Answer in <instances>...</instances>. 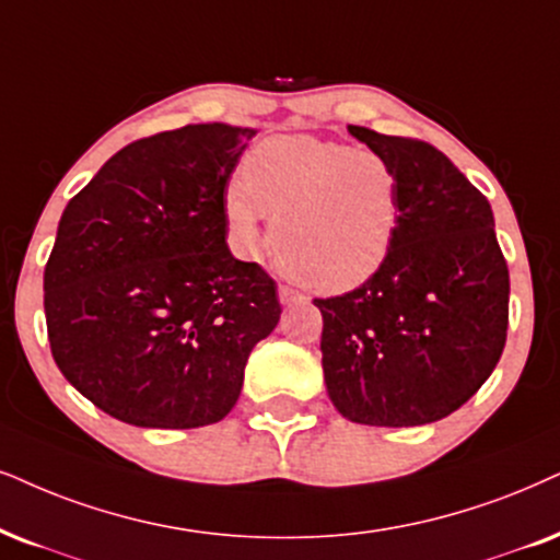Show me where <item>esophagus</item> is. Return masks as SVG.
<instances>
[{"instance_id": "34e87169", "label": "esophagus", "mask_w": 560, "mask_h": 560, "mask_svg": "<svg viewBox=\"0 0 560 560\" xmlns=\"http://www.w3.org/2000/svg\"><path fill=\"white\" fill-rule=\"evenodd\" d=\"M279 300H281V304H292V302H296V300H302V294L296 292V289H292V287L281 284V287H279Z\"/></svg>"}]
</instances>
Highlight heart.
I'll return each instance as SVG.
<instances>
[{"instance_id":"obj_1","label":"heart","mask_w":560,"mask_h":560,"mask_svg":"<svg viewBox=\"0 0 560 560\" xmlns=\"http://www.w3.org/2000/svg\"><path fill=\"white\" fill-rule=\"evenodd\" d=\"M224 217L243 256H258L273 217L279 266L315 292L362 287L390 258L400 230V178L385 154L315 137H273L247 154Z\"/></svg>"}]
</instances>
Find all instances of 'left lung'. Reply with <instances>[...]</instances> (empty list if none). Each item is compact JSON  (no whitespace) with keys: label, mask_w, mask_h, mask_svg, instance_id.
I'll use <instances>...</instances> for the list:
<instances>
[{"label":"left lung","mask_w":560,"mask_h":560,"mask_svg":"<svg viewBox=\"0 0 560 560\" xmlns=\"http://www.w3.org/2000/svg\"><path fill=\"white\" fill-rule=\"evenodd\" d=\"M349 131L400 178L387 264L323 313L328 395L349 421L421 427L450 416L497 370L506 343L509 268L488 198L429 141Z\"/></svg>","instance_id":"left-lung-1"}]
</instances>
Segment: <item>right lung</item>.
I'll return each instance as SVG.
<instances>
[{
  "label": "right lung",
  "instance_id": "right-lung-1",
  "mask_svg": "<svg viewBox=\"0 0 560 560\" xmlns=\"http://www.w3.org/2000/svg\"><path fill=\"white\" fill-rule=\"evenodd\" d=\"M253 137L196 124L137 139L63 209L44 273L48 343L113 419L222 421L253 346L279 323L276 281L228 247L224 194Z\"/></svg>",
  "mask_w": 560,
  "mask_h": 560
}]
</instances>
